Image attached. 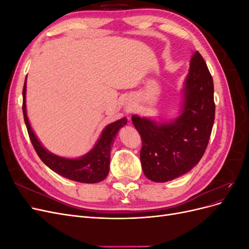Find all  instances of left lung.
Wrapping results in <instances>:
<instances>
[{"label": "left lung", "instance_id": "1", "mask_svg": "<svg viewBox=\"0 0 249 249\" xmlns=\"http://www.w3.org/2000/svg\"><path fill=\"white\" fill-rule=\"evenodd\" d=\"M183 93L182 114L171 123L132 116L142 140V169L153 182H168L190 171L208 146L215 119L214 84L197 51L191 58Z\"/></svg>", "mask_w": 249, "mask_h": 249}]
</instances>
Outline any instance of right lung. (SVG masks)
I'll list each match as a JSON object with an SVG mask.
<instances>
[{
	"label": "right lung",
	"instance_id": "1",
	"mask_svg": "<svg viewBox=\"0 0 249 249\" xmlns=\"http://www.w3.org/2000/svg\"><path fill=\"white\" fill-rule=\"evenodd\" d=\"M26 89L27 85L25 80L24 88H22V113H24V119L30 140L41 161L58 175L71 180H76V182L93 184L106 178L110 167L111 146L118 130L126 124V119L124 117L105 127L95 146L85 156L79 158V159H67V158L58 157L48 152L41 145V143L31 129L27 116Z\"/></svg>",
	"mask_w": 249,
	"mask_h": 249
}]
</instances>
